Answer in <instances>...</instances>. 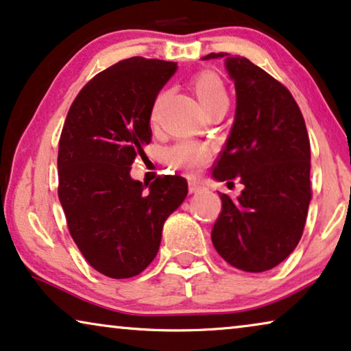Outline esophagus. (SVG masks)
Listing matches in <instances>:
<instances>
[{
	"label": "esophagus",
	"instance_id": "34e87169",
	"mask_svg": "<svg viewBox=\"0 0 351 351\" xmlns=\"http://www.w3.org/2000/svg\"><path fill=\"white\" fill-rule=\"evenodd\" d=\"M203 189H204L203 184H201V182H198V180L191 179V180L189 182V190H190V193H198V191H201Z\"/></svg>",
	"mask_w": 351,
	"mask_h": 351
}]
</instances>
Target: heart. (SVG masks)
<instances>
[{
	"label": "heart",
	"instance_id": "obj_1",
	"mask_svg": "<svg viewBox=\"0 0 351 351\" xmlns=\"http://www.w3.org/2000/svg\"><path fill=\"white\" fill-rule=\"evenodd\" d=\"M193 89L198 100L203 105L204 110H209L217 105L227 104L228 105V95L227 89H225L223 81L214 73H199L193 80ZM165 99V94H160L153 104L152 108V123H156L158 112H160L161 102ZM213 152L204 143L195 142V141H180L166 150V162L171 167L176 169L185 171L189 174H195L203 167L206 162L210 160Z\"/></svg>",
	"mask_w": 351,
	"mask_h": 351
}]
</instances>
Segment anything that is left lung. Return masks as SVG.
<instances>
[{"mask_svg":"<svg viewBox=\"0 0 351 351\" xmlns=\"http://www.w3.org/2000/svg\"><path fill=\"white\" fill-rule=\"evenodd\" d=\"M237 89V113L213 176L238 177V198L220 193L213 244L225 262L261 273L281 263L299 244L311 199L310 138L299 105L280 81L246 57L222 59ZM233 184V182H228Z\"/></svg>","mask_w":351,"mask_h":351,"instance_id":"left-lung-1","label":"left lung"}]
</instances>
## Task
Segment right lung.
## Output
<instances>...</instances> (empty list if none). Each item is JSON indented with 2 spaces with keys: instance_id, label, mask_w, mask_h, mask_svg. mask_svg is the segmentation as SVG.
<instances>
[{
  "instance_id": "1",
  "label": "right lung",
  "mask_w": 351,
  "mask_h": 351,
  "mask_svg": "<svg viewBox=\"0 0 351 351\" xmlns=\"http://www.w3.org/2000/svg\"><path fill=\"white\" fill-rule=\"evenodd\" d=\"M176 62L131 57L100 71L80 90L59 141V199L69 232L99 273L123 280L150 265L162 225L186 196V180H132L131 165L152 141L156 95Z\"/></svg>"
}]
</instances>
